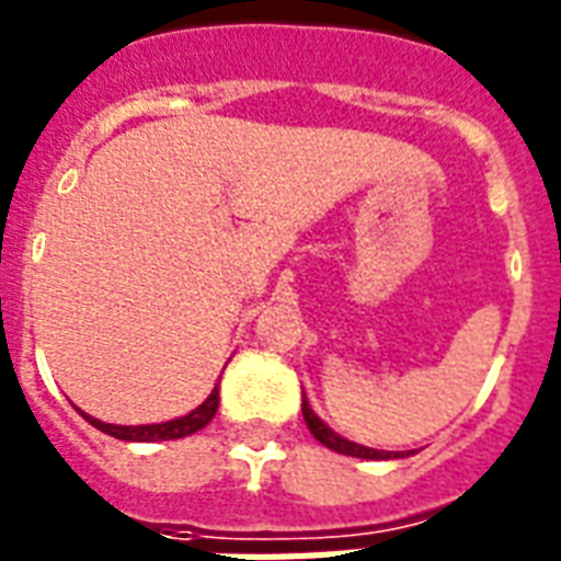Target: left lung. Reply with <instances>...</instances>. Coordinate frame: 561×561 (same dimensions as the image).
Returning <instances> with one entry per match:
<instances>
[{"label": "left lung", "instance_id": "obj_1", "mask_svg": "<svg viewBox=\"0 0 561 561\" xmlns=\"http://www.w3.org/2000/svg\"><path fill=\"white\" fill-rule=\"evenodd\" d=\"M301 412H304V421H307V427H310V433L316 436V442H321L324 447H330V450H336V454H345V457H357V459H398L403 457V450L398 454V450H375V447H366V445H357V442H348L345 436H340L336 430H330L324 421L312 412L310 401H307V394H304L301 401ZM410 457V454H407Z\"/></svg>", "mask_w": 561, "mask_h": 561}]
</instances>
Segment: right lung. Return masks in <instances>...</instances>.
<instances>
[{"mask_svg":"<svg viewBox=\"0 0 561 561\" xmlns=\"http://www.w3.org/2000/svg\"><path fill=\"white\" fill-rule=\"evenodd\" d=\"M219 410V383L213 386V392L204 398V403H198L193 412H186L181 419H172V421H160V424H104V421L93 419V415H87L81 412L95 430H102L107 436L114 438H123V442H169V438H184V436H193L198 433L202 427H207Z\"/></svg>","mask_w":561,"mask_h":561,"instance_id":"1","label":"right lung"}]
</instances>
